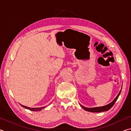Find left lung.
I'll list each match as a JSON object with an SVG mask.
<instances>
[{"label": "left lung", "instance_id": "1", "mask_svg": "<svg viewBox=\"0 0 131 131\" xmlns=\"http://www.w3.org/2000/svg\"><path fill=\"white\" fill-rule=\"evenodd\" d=\"M121 92V90L119 91V94L117 95V97L114 99V101L111 102L110 103L108 104V105L104 106H102V107H93V108H88V107H85L84 106L81 105V106L83 107L84 110H85L86 111H88V112H105V111H107L110 109V108L113 107V106L114 105V104L116 102V101L118 99V97L119 96V94Z\"/></svg>", "mask_w": 131, "mask_h": 131}]
</instances>
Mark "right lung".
<instances>
[{
	"label": "right lung",
	"mask_w": 131,
	"mask_h": 131,
	"mask_svg": "<svg viewBox=\"0 0 131 131\" xmlns=\"http://www.w3.org/2000/svg\"><path fill=\"white\" fill-rule=\"evenodd\" d=\"M21 105L23 106V107H25L26 108H27V109H29V110H30L31 111H36V112H37V111L41 110V108H43V107H40V108H30V107H26V106H24V105Z\"/></svg>",
	"instance_id": "obj_1"
}]
</instances>
